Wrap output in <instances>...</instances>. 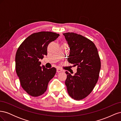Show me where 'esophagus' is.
Returning a JSON list of instances; mask_svg holds the SVG:
<instances>
[{
	"instance_id": "1",
	"label": "esophagus",
	"mask_w": 121,
	"mask_h": 121,
	"mask_svg": "<svg viewBox=\"0 0 121 121\" xmlns=\"http://www.w3.org/2000/svg\"><path fill=\"white\" fill-rule=\"evenodd\" d=\"M56 71H57V73H60V72H61L63 71H62L61 69H60V68H57Z\"/></svg>"
}]
</instances>
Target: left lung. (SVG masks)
Masks as SVG:
<instances>
[{"label": "left lung", "instance_id": "obj_1", "mask_svg": "<svg viewBox=\"0 0 121 121\" xmlns=\"http://www.w3.org/2000/svg\"><path fill=\"white\" fill-rule=\"evenodd\" d=\"M63 35L69 48L67 60L77 67L74 75L65 72V84L69 95L80 100L92 92L97 82L101 67L100 57L96 46L90 40L73 32Z\"/></svg>", "mask_w": 121, "mask_h": 121}]
</instances>
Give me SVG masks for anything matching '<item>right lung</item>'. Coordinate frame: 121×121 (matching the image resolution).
I'll return each instance as SVG.
<instances>
[{
    "label": "right lung",
    "instance_id": "obj_1",
    "mask_svg": "<svg viewBox=\"0 0 121 121\" xmlns=\"http://www.w3.org/2000/svg\"><path fill=\"white\" fill-rule=\"evenodd\" d=\"M60 35L52 32L31 34L22 43L16 54V70L23 89L30 95L37 97L44 94L56 69L40 66L39 59L47 56V47Z\"/></svg>",
    "mask_w": 121,
    "mask_h": 121
}]
</instances>
